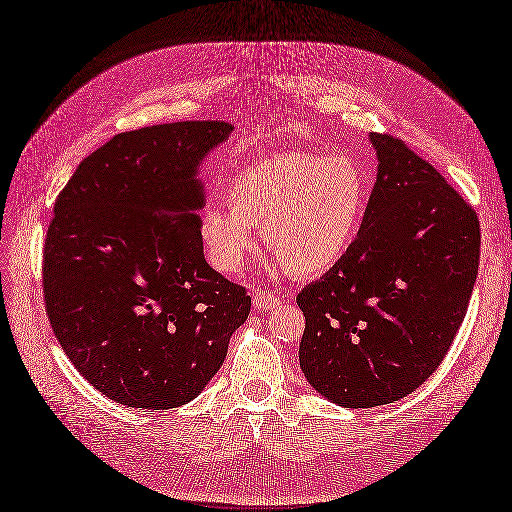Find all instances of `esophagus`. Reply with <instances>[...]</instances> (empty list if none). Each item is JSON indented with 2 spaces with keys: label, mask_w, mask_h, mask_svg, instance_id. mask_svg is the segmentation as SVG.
Masks as SVG:
<instances>
[{
  "label": "esophagus",
  "mask_w": 512,
  "mask_h": 512,
  "mask_svg": "<svg viewBox=\"0 0 512 512\" xmlns=\"http://www.w3.org/2000/svg\"><path fill=\"white\" fill-rule=\"evenodd\" d=\"M276 306H280V295H274L270 291H259L253 295V308L257 312H266V310H274Z\"/></svg>",
  "instance_id": "obj_1"
}]
</instances>
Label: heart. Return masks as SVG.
Returning a JSON list of instances; mask_svg holds the SVG:
<instances>
[{
    "label": "heart",
    "mask_w": 512,
    "mask_h": 512,
    "mask_svg": "<svg viewBox=\"0 0 512 512\" xmlns=\"http://www.w3.org/2000/svg\"><path fill=\"white\" fill-rule=\"evenodd\" d=\"M232 202L208 200L198 217L206 259L223 274L242 270L263 227L270 251L293 276L327 272L342 259L365 217L369 183L348 156L287 151L266 156L227 183Z\"/></svg>",
    "instance_id": "1"
}]
</instances>
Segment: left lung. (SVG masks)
I'll return each mask as SVG.
<instances>
[{
	"label": "left lung",
	"instance_id": "left-lung-1",
	"mask_svg": "<svg viewBox=\"0 0 512 512\" xmlns=\"http://www.w3.org/2000/svg\"><path fill=\"white\" fill-rule=\"evenodd\" d=\"M377 177L350 251L297 295L299 367L339 407L388 405L437 371L479 272L475 208L439 170L371 132Z\"/></svg>",
	"mask_w": 512,
	"mask_h": 512
}]
</instances>
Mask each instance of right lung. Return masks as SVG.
Listing matches in <instances>:
<instances>
[{
	"label": "right lung",
	"instance_id": "add662e5",
	"mask_svg": "<svg viewBox=\"0 0 512 512\" xmlns=\"http://www.w3.org/2000/svg\"><path fill=\"white\" fill-rule=\"evenodd\" d=\"M227 122L147 126L75 168L44 244V301L73 367L126 407L189 403L221 369L251 297L208 266L200 164Z\"/></svg>",
	"mask_w": 512,
	"mask_h": 512
}]
</instances>
